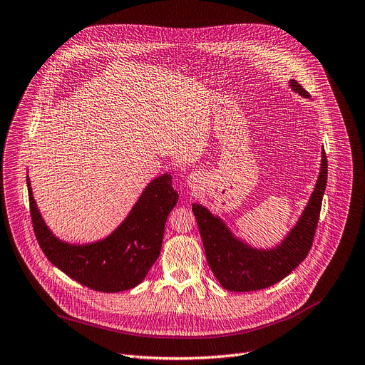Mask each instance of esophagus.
<instances>
[{
	"label": "esophagus",
	"mask_w": 365,
	"mask_h": 365,
	"mask_svg": "<svg viewBox=\"0 0 365 365\" xmlns=\"http://www.w3.org/2000/svg\"><path fill=\"white\" fill-rule=\"evenodd\" d=\"M197 183H198V180H197L194 176H189V178H187V185L191 186V187L195 189V187H197Z\"/></svg>",
	"instance_id": "34e87169"
}]
</instances>
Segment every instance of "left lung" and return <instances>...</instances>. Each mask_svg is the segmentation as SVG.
<instances>
[{"instance_id":"left-lung-1","label":"left lung","mask_w":365,"mask_h":365,"mask_svg":"<svg viewBox=\"0 0 365 365\" xmlns=\"http://www.w3.org/2000/svg\"><path fill=\"white\" fill-rule=\"evenodd\" d=\"M288 85L299 97L310 98L307 91L301 88L294 78ZM327 156L322 149L318 180L304 210L288 234L272 247L252 246L237 237L220 216L213 215L202 204H192L205 258L222 288L234 292H249L273 287L304 261L318 227L322 197L327 187Z\"/></svg>"}]
</instances>
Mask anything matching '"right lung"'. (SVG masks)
Here are the masks:
<instances>
[{"label": "right lung", "mask_w": 365, "mask_h": 365, "mask_svg": "<svg viewBox=\"0 0 365 365\" xmlns=\"http://www.w3.org/2000/svg\"><path fill=\"white\" fill-rule=\"evenodd\" d=\"M31 217L44 255L76 282L100 292H120L145 280L161 253L164 228L179 194L171 185V174L152 179L130 213L100 240L70 243L47 227L26 176Z\"/></svg>", "instance_id": "1"}]
</instances>
